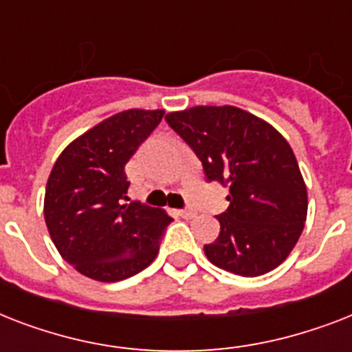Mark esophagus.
Returning a JSON list of instances; mask_svg holds the SVG:
<instances>
[{"label":"esophagus","mask_w":352,"mask_h":352,"mask_svg":"<svg viewBox=\"0 0 352 352\" xmlns=\"http://www.w3.org/2000/svg\"><path fill=\"white\" fill-rule=\"evenodd\" d=\"M179 215L184 217V219H193V217L197 215V212H195L193 208H184V210H179Z\"/></svg>","instance_id":"obj_1"}]
</instances>
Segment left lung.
Masks as SVG:
<instances>
[{"instance_id": "8db88e82", "label": "left lung", "mask_w": 352, "mask_h": 352, "mask_svg": "<svg viewBox=\"0 0 352 352\" xmlns=\"http://www.w3.org/2000/svg\"><path fill=\"white\" fill-rule=\"evenodd\" d=\"M203 162L206 181L228 188L219 237L204 245L215 267L254 278L281 265L307 219V188L289 142L268 122L234 106L166 115Z\"/></svg>"}]
</instances>
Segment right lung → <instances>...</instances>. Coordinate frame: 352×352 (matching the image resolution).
<instances>
[{
  "instance_id": "1",
  "label": "right lung",
  "mask_w": 352,
  "mask_h": 352,
  "mask_svg": "<svg viewBox=\"0 0 352 352\" xmlns=\"http://www.w3.org/2000/svg\"><path fill=\"white\" fill-rule=\"evenodd\" d=\"M164 117L162 109H127L69 144L45 188L47 230L60 256L96 281H122L159 254L171 217L127 199L126 168Z\"/></svg>"
}]
</instances>
